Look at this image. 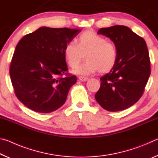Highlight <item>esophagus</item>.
Here are the masks:
<instances>
[{
	"label": "esophagus",
	"instance_id": "34e87169",
	"mask_svg": "<svg viewBox=\"0 0 158 158\" xmlns=\"http://www.w3.org/2000/svg\"><path fill=\"white\" fill-rule=\"evenodd\" d=\"M88 79H89L88 77H82V76L79 77V80L81 81H86Z\"/></svg>",
	"mask_w": 158,
	"mask_h": 158
}]
</instances>
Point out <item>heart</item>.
<instances>
[{
	"mask_svg": "<svg viewBox=\"0 0 158 158\" xmlns=\"http://www.w3.org/2000/svg\"><path fill=\"white\" fill-rule=\"evenodd\" d=\"M85 54L87 60L77 68L75 73L87 75L98 70L106 73L111 70L117 61V51L112 42L94 31L83 32L76 42L69 41L64 47V56L68 65L75 68Z\"/></svg>",
	"mask_w": 158,
	"mask_h": 158,
	"instance_id": "obj_1",
	"label": "heart"
}]
</instances>
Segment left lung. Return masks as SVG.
<instances>
[{
    "instance_id": "8db88e82",
    "label": "left lung",
    "mask_w": 158,
    "mask_h": 158,
    "mask_svg": "<svg viewBox=\"0 0 158 158\" xmlns=\"http://www.w3.org/2000/svg\"><path fill=\"white\" fill-rule=\"evenodd\" d=\"M114 42L117 61L110 73L100 78L95 95L102 107L109 111L129 108L139 100L151 74V63L144 40L127 26L117 25L98 31Z\"/></svg>"
}]
</instances>
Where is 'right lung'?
<instances>
[{
  "instance_id": "obj_1",
  "label": "right lung",
  "mask_w": 158,
  "mask_h": 158,
  "mask_svg": "<svg viewBox=\"0 0 158 158\" xmlns=\"http://www.w3.org/2000/svg\"><path fill=\"white\" fill-rule=\"evenodd\" d=\"M81 31L41 27L18 42L10 75L16 96L28 108L46 114L65 102L77 77L68 73L64 47Z\"/></svg>"
}]
</instances>
